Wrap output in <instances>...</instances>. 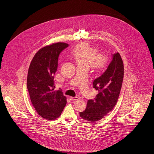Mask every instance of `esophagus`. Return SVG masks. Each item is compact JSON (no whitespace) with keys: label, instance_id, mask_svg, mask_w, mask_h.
<instances>
[{"label":"esophagus","instance_id":"obj_1","mask_svg":"<svg viewBox=\"0 0 154 154\" xmlns=\"http://www.w3.org/2000/svg\"><path fill=\"white\" fill-rule=\"evenodd\" d=\"M70 99L72 100V101H74V100H77L79 99V97H77V96H75V97H70Z\"/></svg>","mask_w":154,"mask_h":154}]
</instances>
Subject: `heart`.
<instances>
[{"label":"heart","instance_id":"heart-1","mask_svg":"<svg viewBox=\"0 0 154 154\" xmlns=\"http://www.w3.org/2000/svg\"><path fill=\"white\" fill-rule=\"evenodd\" d=\"M72 54L77 66L89 67L92 66L96 70H103L107 65V57L102 54H97V51L87 43H81L75 47Z\"/></svg>","mask_w":154,"mask_h":154}]
</instances>
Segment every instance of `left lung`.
I'll return each mask as SVG.
<instances>
[{
  "instance_id": "obj_1",
  "label": "left lung",
  "mask_w": 154,
  "mask_h": 154,
  "mask_svg": "<svg viewBox=\"0 0 154 154\" xmlns=\"http://www.w3.org/2000/svg\"><path fill=\"white\" fill-rule=\"evenodd\" d=\"M112 58L105 72L93 82L98 91L94 99H89L86 109L80 112L81 117L93 122L102 119L113 109L117 102L124 79L122 59L118 52Z\"/></svg>"
}]
</instances>
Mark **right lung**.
<instances>
[{"mask_svg": "<svg viewBox=\"0 0 154 154\" xmlns=\"http://www.w3.org/2000/svg\"><path fill=\"white\" fill-rule=\"evenodd\" d=\"M68 46L65 43L45 46L37 52L30 64L27 88L30 100L38 114L47 120L58 118L67 103L60 89L54 91V75L59 55Z\"/></svg>", "mask_w": 154, "mask_h": 154, "instance_id": "obj_1", "label": "right lung"}]
</instances>
